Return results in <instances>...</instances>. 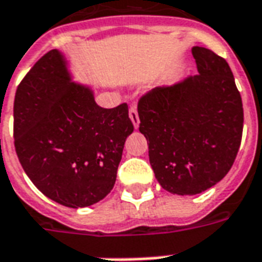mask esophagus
Returning a JSON list of instances; mask_svg holds the SVG:
<instances>
[{
    "mask_svg": "<svg viewBox=\"0 0 262 262\" xmlns=\"http://www.w3.org/2000/svg\"><path fill=\"white\" fill-rule=\"evenodd\" d=\"M129 116H130L132 122H133V125L135 127H139V123H140V119H139V112H137V108L135 105L130 106V110H129Z\"/></svg>",
    "mask_w": 262,
    "mask_h": 262,
    "instance_id": "34e87169",
    "label": "esophagus"
}]
</instances>
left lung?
Instances as JSON below:
<instances>
[{
    "mask_svg": "<svg viewBox=\"0 0 262 262\" xmlns=\"http://www.w3.org/2000/svg\"><path fill=\"white\" fill-rule=\"evenodd\" d=\"M199 75L157 87L137 104L139 130L157 180L173 194H199L225 178L243 133V104L228 62L191 50Z\"/></svg>",
    "mask_w": 262,
    "mask_h": 262,
    "instance_id": "obj_1",
    "label": "left lung"
}]
</instances>
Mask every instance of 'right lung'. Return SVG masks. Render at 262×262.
Wrapping results in <instances>:
<instances>
[{"label": "right lung", "instance_id": "right-lung-1", "mask_svg": "<svg viewBox=\"0 0 262 262\" xmlns=\"http://www.w3.org/2000/svg\"><path fill=\"white\" fill-rule=\"evenodd\" d=\"M133 129L127 104L97 105L90 89L71 82L57 50L44 54L16 89L17 158L38 190L65 207L96 204L112 190Z\"/></svg>", "mask_w": 262, "mask_h": 262}]
</instances>
